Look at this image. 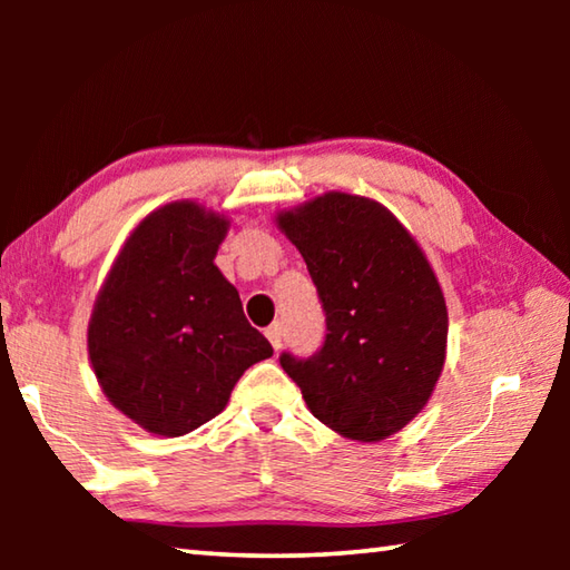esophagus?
I'll return each mask as SVG.
<instances>
[{"label":"esophagus","instance_id":"1","mask_svg":"<svg viewBox=\"0 0 570 570\" xmlns=\"http://www.w3.org/2000/svg\"><path fill=\"white\" fill-rule=\"evenodd\" d=\"M266 340L272 342L274 350H278V346H282V340H284L282 324H272V326H268V330H266Z\"/></svg>","mask_w":570,"mask_h":570}]
</instances>
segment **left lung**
<instances>
[{
    "mask_svg": "<svg viewBox=\"0 0 570 570\" xmlns=\"http://www.w3.org/2000/svg\"><path fill=\"white\" fill-rule=\"evenodd\" d=\"M276 226L326 312L322 350L284 352V372L336 435H394L430 402L448 356V304L428 256L390 208L342 190L278 210Z\"/></svg>",
    "mask_w": 570,
    "mask_h": 570,
    "instance_id": "left-lung-1",
    "label": "left lung"
}]
</instances>
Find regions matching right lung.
I'll return each instance as SVG.
<instances>
[{
	"label": "right lung",
	"mask_w": 570,
	"mask_h": 570,
	"mask_svg": "<svg viewBox=\"0 0 570 570\" xmlns=\"http://www.w3.org/2000/svg\"><path fill=\"white\" fill-rule=\"evenodd\" d=\"M230 220L173 200L132 228L95 298L88 354L105 397L158 438L224 412L250 364L274 354L214 258Z\"/></svg>",
	"instance_id": "1"
}]
</instances>
